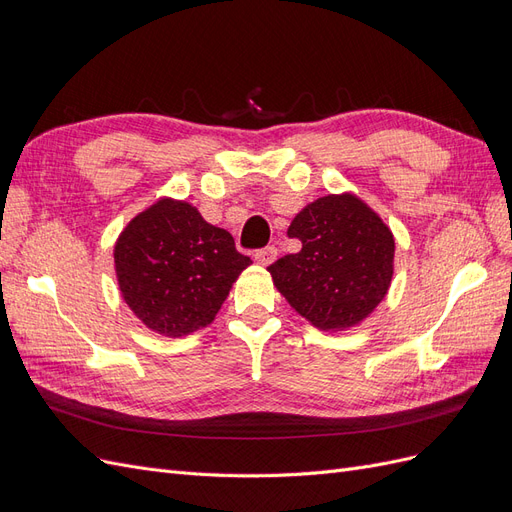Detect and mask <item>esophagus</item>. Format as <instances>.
<instances>
[{"mask_svg":"<svg viewBox=\"0 0 512 512\" xmlns=\"http://www.w3.org/2000/svg\"><path fill=\"white\" fill-rule=\"evenodd\" d=\"M254 258H256L258 265H262V267H269V265H273L275 258H277V250H275L273 245H269V247H262V250H258V252L254 254Z\"/></svg>","mask_w":512,"mask_h":512,"instance_id":"1","label":"esophagus"}]
</instances>
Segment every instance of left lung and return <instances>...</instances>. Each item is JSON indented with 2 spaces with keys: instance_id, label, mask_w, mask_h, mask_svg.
Here are the masks:
<instances>
[{
  "instance_id": "1",
  "label": "left lung",
  "mask_w": 512,
  "mask_h": 512,
  "mask_svg": "<svg viewBox=\"0 0 512 512\" xmlns=\"http://www.w3.org/2000/svg\"><path fill=\"white\" fill-rule=\"evenodd\" d=\"M297 254L269 267L275 288L294 312L322 331L363 322L389 292L395 239L359 196L329 194L301 209L288 226Z\"/></svg>"
}]
</instances>
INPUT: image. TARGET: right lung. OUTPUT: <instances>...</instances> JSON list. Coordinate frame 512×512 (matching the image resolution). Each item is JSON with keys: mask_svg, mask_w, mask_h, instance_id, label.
<instances>
[{"mask_svg": "<svg viewBox=\"0 0 512 512\" xmlns=\"http://www.w3.org/2000/svg\"><path fill=\"white\" fill-rule=\"evenodd\" d=\"M252 260L228 230L203 220L185 200L160 198L123 228L115 273L123 301L145 327L166 337L213 322Z\"/></svg>", "mask_w": 512, "mask_h": 512, "instance_id": "right-lung-1", "label": "right lung"}]
</instances>
